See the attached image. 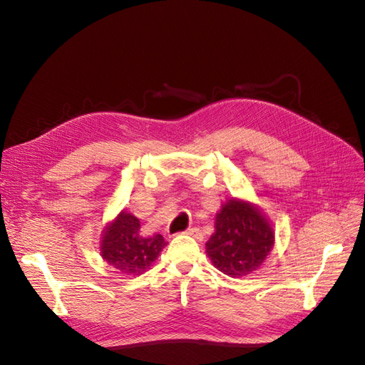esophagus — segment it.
Wrapping results in <instances>:
<instances>
[{
  "label": "esophagus",
  "mask_w": 365,
  "mask_h": 365,
  "mask_svg": "<svg viewBox=\"0 0 365 365\" xmlns=\"http://www.w3.org/2000/svg\"><path fill=\"white\" fill-rule=\"evenodd\" d=\"M184 233L189 236H193L195 239H202V233L200 231V228H187Z\"/></svg>",
  "instance_id": "esophagus-1"
}]
</instances>
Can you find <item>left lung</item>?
Segmentation results:
<instances>
[{"label": "left lung", "mask_w": 365, "mask_h": 365, "mask_svg": "<svg viewBox=\"0 0 365 365\" xmlns=\"http://www.w3.org/2000/svg\"><path fill=\"white\" fill-rule=\"evenodd\" d=\"M275 233L262 208L230 197L216 213L215 233L205 244L207 256L230 277H247L260 268L274 248Z\"/></svg>", "instance_id": "left-lung-1"}]
</instances>
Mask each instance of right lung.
<instances>
[{
    "label": "right lung",
    "mask_w": 365,
    "mask_h": 365,
    "mask_svg": "<svg viewBox=\"0 0 365 365\" xmlns=\"http://www.w3.org/2000/svg\"><path fill=\"white\" fill-rule=\"evenodd\" d=\"M165 245L161 235H143L140 219L121 210L102 231L101 256L118 274L140 275L152 267Z\"/></svg>",
    "instance_id": "add662e5"
}]
</instances>
